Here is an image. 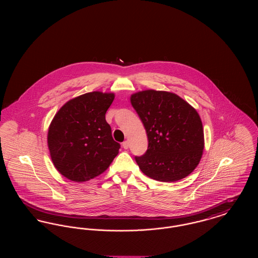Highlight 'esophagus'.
<instances>
[{
	"label": "esophagus",
	"instance_id": "1",
	"mask_svg": "<svg viewBox=\"0 0 258 258\" xmlns=\"http://www.w3.org/2000/svg\"><path fill=\"white\" fill-rule=\"evenodd\" d=\"M128 146H130V143H128V141L127 140H125V141H123V149H128Z\"/></svg>",
	"mask_w": 258,
	"mask_h": 258
}]
</instances>
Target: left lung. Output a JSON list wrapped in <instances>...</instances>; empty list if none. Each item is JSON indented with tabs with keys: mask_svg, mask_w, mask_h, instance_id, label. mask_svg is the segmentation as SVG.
<instances>
[{
	"mask_svg": "<svg viewBox=\"0 0 258 258\" xmlns=\"http://www.w3.org/2000/svg\"><path fill=\"white\" fill-rule=\"evenodd\" d=\"M131 102L148 136L147 152L135 157L140 170L166 183L188 176L204 150L203 125L197 111L166 91H140L131 96Z\"/></svg>",
	"mask_w": 258,
	"mask_h": 258,
	"instance_id": "left-lung-1",
	"label": "left lung"
}]
</instances>
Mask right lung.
<instances>
[{
	"label": "right lung",
	"instance_id": "obj_1",
	"mask_svg": "<svg viewBox=\"0 0 258 258\" xmlns=\"http://www.w3.org/2000/svg\"><path fill=\"white\" fill-rule=\"evenodd\" d=\"M113 93L91 92L67 101L51 121L47 145L55 168L67 179L82 183L105 171L120 144L105 120Z\"/></svg>",
	"mask_w": 258,
	"mask_h": 258
}]
</instances>
